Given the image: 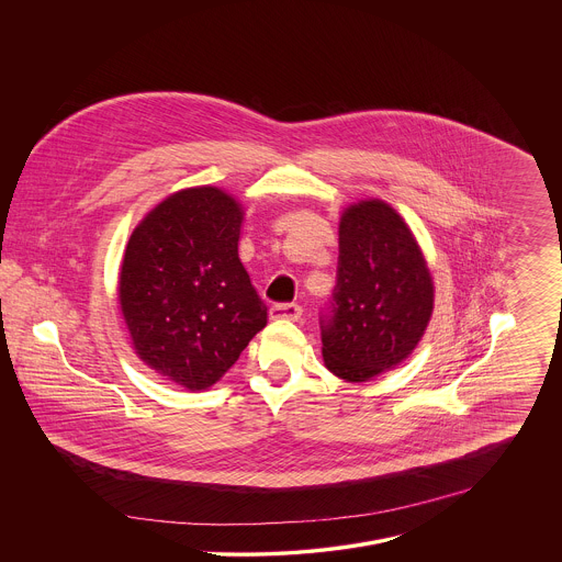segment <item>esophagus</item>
Listing matches in <instances>:
<instances>
[{
	"label": "esophagus",
	"instance_id": "obj_1",
	"mask_svg": "<svg viewBox=\"0 0 562 562\" xmlns=\"http://www.w3.org/2000/svg\"><path fill=\"white\" fill-rule=\"evenodd\" d=\"M303 315V306L299 303H277L270 308L272 319H292L296 322Z\"/></svg>",
	"mask_w": 562,
	"mask_h": 562
}]
</instances>
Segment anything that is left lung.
I'll return each mask as SVG.
<instances>
[{"instance_id": "1", "label": "left lung", "mask_w": 562, "mask_h": 562, "mask_svg": "<svg viewBox=\"0 0 562 562\" xmlns=\"http://www.w3.org/2000/svg\"><path fill=\"white\" fill-rule=\"evenodd\" d=\"M431 308V274L404 218L378 200L350 205L337 285L319 315L326 367L348 382L395 367L420 341Z\"/></svg>"}]
</instances>
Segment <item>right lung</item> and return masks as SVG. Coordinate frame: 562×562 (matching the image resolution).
Wrapping results in <instances>:
<instances>
[{
    "mask_svg": "<svg viewBox=\"0 0 562 562\" xmlns=\"http://www.w3.org/2000/svg\"><path fill=\"white\" fill-rule=\"evenodd\" d=\"M243 210L214 187L187 189L133 232L120 305L139 358L191 391L212 386L268 322L238 257Z\"/></svg>",
    "mask_w": 562,
    "mask_h": 562,
    "instance_id": "obj_1",
    "label": "right lung"
}]
</instances>
